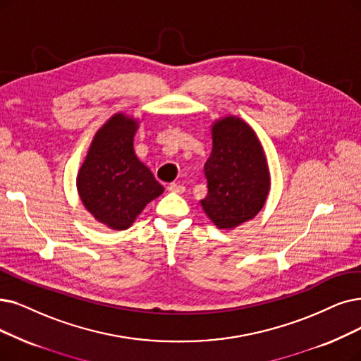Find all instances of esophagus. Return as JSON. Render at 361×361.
<instances>
[{"label":"esophagus","instance_id":"obj_1","mask_svg":"<svg viewBox=\"0 0 361 361\" xmlns=\"http://www.w3.org/2000/svg\"><path fill=\"white\" fill-rule=\"evenodd\" d=\"M167 190H169L170 192L182 194V192H185V186H183V185H180V183H170V185L167 186Z\"/></svg>","mask_w":361,"mask_h":361}]
</instances>
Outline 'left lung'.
<instances>
[{
	"label": "left lung",
	"instance_id": "left-lung-1",
	"mask_svg": "<svg viewBox=\"0 0 361 361\" xmlns=\"http://www.w3.org/2000/svg\"><path fill=\"white\" fill-rule=\"evenodd\" d=\"M212 152L204 164L207 195L201 200L207 218L219 229H234L262 210L271 173L261 140L237 115H225L210 127Z\"/></svg>",
	"mask_w": 361,
	"mask_h": 361
}]
</instances>
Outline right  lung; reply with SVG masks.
I'll return each instance as SVG.
<instances>
[{
  "label": "right lung",
  "instance_id": "add662e5",
  "mask_svg": "<svg viewBox=\"0 0 361 361\" xmlns=\"http://www.w3.org/2000/svg\"><path fill=\"white\" fill-rule=\"evenodd\" d=\"M139 123L124 112L114 114L94 133L77 175L85 210L109 229L130 228L147 204L164 192L135 152Z\"/></svg>",
  "mask_w": 361,
  "mask_h": 361
}]
</instances>
